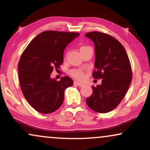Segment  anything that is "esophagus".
I'll return each mask as SVG.
<instances>
[{
  "label": "esophagus",
  "instance_id": "1",
  "mask_svg": "<svg viewBox=\"0 0 150 150\" xmlns=\"http://www.w3.org/2000/svg\"><path fill=\"white\" fill-rule=\"evenodd\" d=\"M74 84L78 85V86H79V87H82V86H83V85H84V84H83V83H79V82H78V81H75Z\"/></svg>",
  "mask_w": 150,
  "mask_h": 150
}]
</instances>
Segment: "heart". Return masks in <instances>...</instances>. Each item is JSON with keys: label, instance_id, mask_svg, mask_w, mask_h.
Wrapping results in <instances>:
<instances>
[{"label": "heart", "instance_id": "b5f03b06", "mask_svg": "<svg viewBox=\"0 0 150 150\" xmlns=\"http://www.w3.org/2000/svg\"><path fill=\"white\" fill-rule=\"evenodd\" d=\"M85 47V46H82L81 47V49L82 48ZM69 74H70L71 76L75 78L78 80H83L85 78V73L82 69H71V70L69 71Z\"/></svg>", "mask_w": 150, "mask_h": 150}]
</instances>
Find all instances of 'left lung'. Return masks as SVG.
<instances>
[{
	"mask_svg": "<svg viewBox=\"0 0 150 150\" xmlns=\"http://www.w3.org/2000/svg\"><path fill=\"white\" fill-rule=\"evenodd\" d=\"M95 46V70L92 76L103 79L92 86L93 94L86 99L89 108L98 113H108L125 97L132 79L131 64L124 47L113 36L99 32L85 34Z\"/></svg>",
	"mask_w": 150,
	"mask_h": 150,
	"instance_id": "obj_1",
	"label": "left lung"
}]
</instances>
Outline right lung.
<instances>
[{
	"mask_svg": "<svg viewBox=\"0 0 150 150\" xmlns=\"http://www.w3.org/2000/svg\"><path fill=\"white\" fill-rule=\"evenodd\" d=\"M79 36L76 32L45 31L23 52L18 65L20 86L25 99L37 112L52 113L63 103L65 89L73 85V81L65 76L58 81L50 75L63 63L67 45Z\"/></svg>",
	"mask_w": 150,
	"mask_h": 150,
	"instance_id": "right-lung-1",
	"label": "right lung"
}]
</instances>
